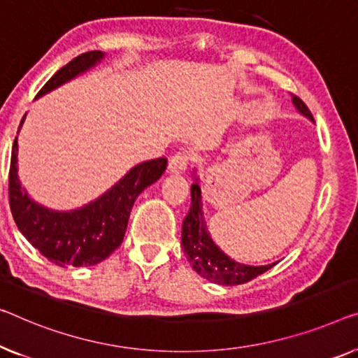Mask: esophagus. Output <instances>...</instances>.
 <instances>
[{
	"mask_svg": "<svg viewBox=\"0 0 358 358\" xmlns=\"http://www.w3.org/2000/svg\"><path fill=\"white\" fill-rule=\"evenodd\" d=\"M193 159V152L189 149H181V151L175 152L169 161V170L175 173H183L188 169V164Z\"/></svg>",
	"mask_w": 358,
	"mask_h": 358,
	"instance_id": "obj_1",
	"label": "esophagus"
}]
</instances>
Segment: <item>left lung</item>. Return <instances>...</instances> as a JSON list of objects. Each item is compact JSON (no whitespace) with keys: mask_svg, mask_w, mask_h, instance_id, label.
Returning <instances> with one entry per match:
<instances>
[{"mask_svg":"<svg viewBox=\"0 0 358 358\" xmlns=\"http://www.w3.org/2000/svg\"><path fill=\"white\" fill-rule=\"evenodd\" d=\"M292 103L296 104V108L303 115L313 120L312 112L308 110L306 103L299 96L292 94ZM201 206V188L197 183H193L191 185V207L188 215L183 220L181 246H183L188 262L193 265V268L202 278L223 286L244 285V282L257 278V276L265 273L266 270H270L271 266H275V264L264 266L243 265L234 262L227 254H223L213 244L212 238L206 230Z\"/></svg>","mask_w":358,"mask_h":358,"instance_id":"left-lung-1","label":"left lung"}]
</instances>
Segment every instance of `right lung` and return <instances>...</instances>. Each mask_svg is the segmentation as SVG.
Returning a JSON list of instances; mask_svg holds the SVG:
<instances>
[{"label":"right lung","instance_id":"1","mask_svg":"<svg viewBox=\"0 0 358 358\" xmlns=\"http://www.w3.org/2000/svg\"><path fill=\"white\" fill-rule=\"evenodd\" d=\"M103 52L88 51L61 67L36 98L94 66ZM25 117L20 120L22 125ZM19 125V128H20ZM167 159L157 157L133 167L99 199L72 212H55L27 196L17 177V136L9 167V206L15 225L31 246L61 266L96 265L108 259L124 241L131 207L141 191L162 177Z\"/></svg>","mask_w":358,"mask_h":358}]
</instances>
